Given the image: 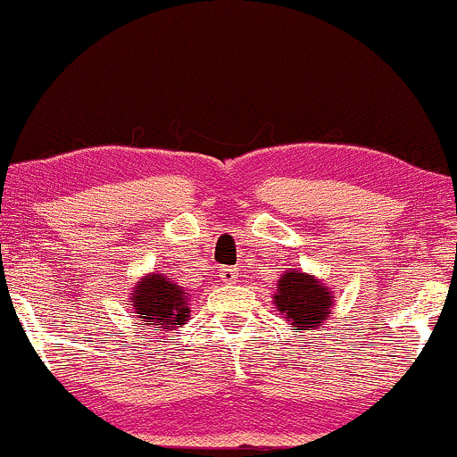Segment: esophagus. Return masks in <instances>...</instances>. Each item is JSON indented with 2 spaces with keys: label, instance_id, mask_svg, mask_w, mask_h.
Returning a JSON list of instances; mask_svg holds the SVG:
<instances>
[{
  "label": "esophagus",
  "instance_id": "obj_1",
  "mask_svg": "<svg viewBox=\"0 0 457 457\" xmlns=\"http://www.w3.org/2000/svg\"><path fill=\"white\" fill-rule=\"evenodd\" d=\"M220 278H222L224 283H235V278H237V270H235V268H222V270H220Z\"/></svg>",
  "mask_w": 457,
  "mask_h": 457
}]
</instances>
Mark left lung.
<instances>
[{
	"label": "left lung",
	"instance_id": "8db88e82",
	"mask_svg": "<svg viewBox=\"0 0 457 457\" xmlns=\"http://www.w3.org/2000/svg\"><path fill=\"white\" fill-rule=\"evenodd\" d=\"M277 287L274 305L298 333L318 331L322 322L328 320L336 296L320 278L292 268L281 274Z\"/></svg>",
	"mask_w": 457,
	"mask_h": 457
}]
</instances>
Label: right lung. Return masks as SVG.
Listing matches in <instances>:
<instances>
[{
	"label": "right lung",
	"mask_w": 457,
	"mask_h": 457,
	"mask_svg": "<svg viewBox=\"0 0 457 457\" xmlns=\"http://www.w3.org/2000/svg\"><path fill=\"white\" fill-rule=\"evenodd\" d=\"M132 313L152 327V331H174L189 318L187 289L171 283L163 274H148L139 278L130 294Z\"/></svg>",
	"instance_id": "right-lung-1"
}]
</instances>
